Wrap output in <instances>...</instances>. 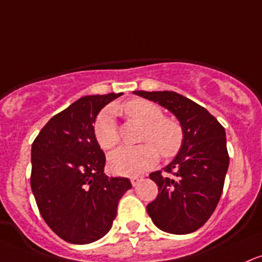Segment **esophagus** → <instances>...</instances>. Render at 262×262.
<instances>
[{"label": "esophagus", "instance_id": "34e87169", "mask_svg": "<svg viewBox=\"0 0 262 262\" xmlns=\"http://www.w3.org/2000/svg\"><path fill=\"white\" fill-rule=\"evenodd\" d=\"M140 179H142V178H140V177H133V178H132V179H130V182H132V185H133V186H136L137 184L139 183V180H140Z\"/></svg>", "mask_w": 262, "mask_h": 262}]
</instances>
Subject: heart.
<instances>
[{
    "label": "heart",
    "mask_w": 262,
    "mask_h": 262,
    "mask_svg": "<svg viewBox=\"0 0 262 262\" xmlns=\"http://www.w3.org/2000/svg\"><path fill=\"white\" fill-rule=\"evenodd\" d=\"M122 111L130 119L144 125L140 144L134 148H120L109 155V166L117 174L134 175L153 168L159 153L170 159L180 151L184 142L183 126L177 119L164 116L163 108L146 99H132L123 104ZM94 137L99 146L111 150L118 145L120 137L114 119V111L107 108L94 123Z\"/></svg>",
    "instance_id": "b5f03b06"
}]
</instances>
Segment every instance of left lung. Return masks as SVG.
Wrapping results in <instances>:
<instances>
[{
    "label": "left lung",
    "instance_id": "8db88e82",
    "mask_svg": "<svg viewBox=\"0 0 262 262\" xmlns=\"http://www.w3.org/2000/svg\"><path fill=\"white\" fill-rule=\"evenodd\" d=\"M169 109L179 119L184 142L164 171L149 175L158 185L157 199L146 205L153 223L170 234H190L211 216L229 168L225 129L205 108L175 92L134 91Z\"/></svg>",
    "mask_w": 262,
    "mask_h": 262
}]
</instances>
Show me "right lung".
Instances as JSON below:
<instances>
[{
  "label": "right lung",
  "instance_id": "obj_1",
  "mask_svg": "<svg viewBox=\"0 0 262 262\" xmlns=\"http://www.w3.org/2000/svg\"><path fill=\"white\" fill-rule=\"evenodd\" d=\"M123 93L85 96L52 117L31 150V188L43 220L71 244L103 237L118 203L132 188L128 178L104 174L105 155L93 123L104 105Z\"/></svg>",
  "mask_w": 262,
  "mask_h": 262
}]
</instances>
